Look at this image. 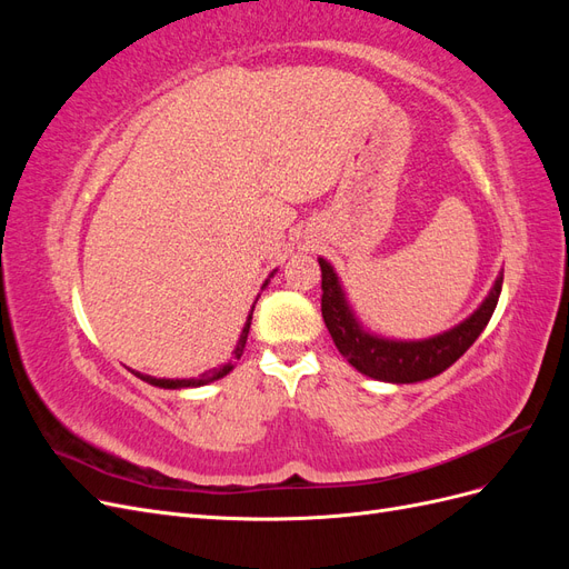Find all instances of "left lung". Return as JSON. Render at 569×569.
<instances>
[{
    "instance_id": "1",
    "label": "left lung",
    "mask_w": 569,
    "mask_h": 569,
    "mask_svg": "<svg viewBox=\"0 0 569 569\" xmlns=\"http://www.w3.org/2000/svg\"><path fill=\"white\" fill-rule=\"evenodd\" d=\"M318 263L322 270V320L332 335L335 347L358 372L391 385L422 382L451 368L485 332L503 287V274H498L477 311L451 330L429 339H389L363 327L353 313L335 268L325 258H318Z\"/></svg>"
}]
</instances>
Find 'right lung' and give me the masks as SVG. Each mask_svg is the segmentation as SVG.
I'll list each match as a JSON object with an SVG mask.
<instances>
[{
    "label": "right lung",
    "mask_w": 569,
    "mask_h": 569,
    "mask_svg": "<svg viewBox=\"0 0 569 569\" xmlns=\"http://www.w3.org/2000/svg\"><path fill=\"white\" fill-rule=\"evenodd\" d=\"M274 274V270L268 274V280L263 282V287H261V291L268 287V282H270V278ZM261 297V295H258ZM258 297H256V301H258ZM256 301H253V306H251V311H249V316H247V322H244V327H242V335H239V339H237V347H234V360H239L242 358V353H244V347H247V337H249V327H251V316H253V308H256ZM234 368V363L230 360V363H226V366H220V368H213V370H209V372H203V375H199V377H189V380H166V377H151V375H142V372H134L137 377H140V380H144V382H149V385H153V387H161V389H187V387H203V385H209V382H216V380H220V377H226L230 370Z\"/></svg>",
    "instance_id": "obj_1"
}]
</instances>
